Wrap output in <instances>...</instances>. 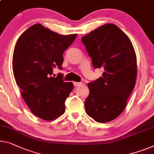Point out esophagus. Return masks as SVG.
I'll return each mask as SVG.
<instances>
[{"instance_id": "esophagus-1", "label": "esophagus", "mask_w": 154, "mask_h": 154, "mask_svg": "<svg viewBox=\"0 0 154 154\" xmlns=\"http://www.w3.org/2000/svg\"><path fill=\"white\" fill-rule=\"evenodd\" d=\"M74 86H75V87H80V86H81V85H83V83H82V82H74Z\"/></svg>"}]
</instances>
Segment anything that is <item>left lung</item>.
Returning a JSON list of instances; mask_svg holds the SVG:
<instances>
[{
  "instance_id": "1",
  "label": "left lung",
  "mask_w": 154,
  "mask_h": 154,
  "mask_svg": "<svg viewBox=\"0 0 154 154\" xmlns=\"http://www.w3.org/2000/svg\"><path fill=\"white\" fill-rule=\"evenodd\" d=\"M94 67L103 68V75L87 84L85 103L87 115L104 123L116 118L126 107L137 78V59L127 35L107 23L82 38Z\"/></svg>"
}]
</instances>
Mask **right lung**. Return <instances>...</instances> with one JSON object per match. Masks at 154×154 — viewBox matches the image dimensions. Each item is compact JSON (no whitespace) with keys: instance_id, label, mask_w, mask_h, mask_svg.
I'll use <instances>...</instances> for the list:
<instances>
[{"instance_id":"add662e5","label":"right lung","mask_w":154,"mask_h":154,"mask_svg":"<svg viewBox=\"0 0 154 154\" xmlns=\"http://www.w3.org/2000/svg\"><path fill=\"white\" fill-rule=\"evenodd\" d=\"M76 36H63L35 24L16 42L12 58L16 84L31 112L42 120H54L65 112V102L74 85L64 82L61 74L54 77L53 69H62L63 52Z\"/></svg>"}]
</instances>
